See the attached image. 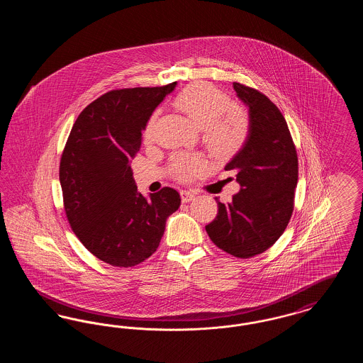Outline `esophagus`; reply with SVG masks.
Instances as JSON below:
<instances>
[{
    "mask_svg": "<svg viewBox=\"0 0 363 363\" xmlns=\"http://www.w3.org/2000/svg\"><path fill=\"white\" fill-rule=\"evenodd\" d=\"M181 199H182V203H189L190 200L194 199V193L190 191V190H182L181 191Z\"/></svg>",
    "mask_w": 363,
    "mask_h": 363,
    "instance_id": "obj_1",
    "label": "esophagus"
}]
</instances>
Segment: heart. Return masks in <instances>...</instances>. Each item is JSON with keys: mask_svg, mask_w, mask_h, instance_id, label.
<instances>
[{"mask_svg": "<svg viewBox=\"0 0 363 363\" xmlns=\"http://www.w3.org/2000/svg\"><path fill=\"white\" fill-rule=\"evenodd\" d=\"M174 106L201 129V138L209 152L216 156L233 155L241 148L249 133V116L241 104L227 102L225 92L207 83H196L181 91ZM156 114L145 125L144 138L151 141L155 135ZM207 162L197 155H175L172 160L173 174L188 181L203 173Z\"/></svg>", "mask_w": 363, "mask_h": 363, "instance_id": "heart-1", "label": "heart"}]
</instances>
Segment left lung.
Wrapping results in <instances>:
<instances>
[{
  "label": "left lung",
  "mask_w": 363,
  "mask_h": 363,
  "mask_svg": "<svg viewBox=\"0 0 363 363\" xmlns=\"http://www.w3.org/2000/svg\"><path fill=\"white\" fill-rule=\"evenodd\" d=\"M233 86L249 108V133L225 170L237 174L241 190L228 204L215 197L219 211L206 230L219 249L249 259L269 249L290 222L298 156L287 122L274 102L255 88Z\"/></svg>",
  "instance_id": "left-lung-1"
}]
</instances>
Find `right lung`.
Returning a JSON list of instances; mask_svg holds the SVG:
<instances>
[{
  "label": "right lung",
  "instance_id": "obj_1",
  "mask_svg": "<svg viewBox=\"0 0 363 363\" xmlns=\"http://www.w3.org/2000/svg\"><path fill=\"white\" fill-rule=\"evenodd\" d=\"M175 86L106 92L80 113L61 156L70 227L95 257L113 267H135L152 256L167 218L181 206L179 193L167 186L145 199L130 169L147 122Z\"/></svg>",
  "mask_w": 363,
  "mask_h": 363
}]
</instances>
